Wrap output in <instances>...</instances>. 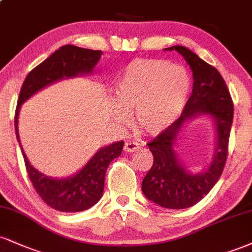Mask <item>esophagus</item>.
<instances>
[{
	"label": "esophagus",
	"instance_id": "1",
	"mask_svg": "<svg viewBox=\"0 0 252 252\" xmlns=\"http://www.w3.org/2000/svg\"><path fill=\"white\" fill-rule=\"evenodd\" d=\"M138 148H139V144L136 143V142L128 141L126 142V144H124V151H126V153H132V151L138 149Z\"/></svg>",
	"mask_w": 252,
	"mask_h": 252
}]
</instances>
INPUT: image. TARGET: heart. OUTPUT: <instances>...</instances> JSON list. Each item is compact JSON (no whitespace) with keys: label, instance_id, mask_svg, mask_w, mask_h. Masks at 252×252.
Masks as SVG:
<instances>
[{"label":"heart","instance_id":"heart-1","mask_svg":"<svg viewBox=\"0 0 252 252\" xmlns=\"http://www.w3.org/2000/svg\"><path fill=\"white\" fill-rule=\"evenodd\" d=\"M190 87L191 80L183 66L160 60H135L115 87L114 115L124 122L126 113L134 111L136 128L147 135H158L182 114Z\"/></svg>","mask_w":252,"mask_h":252}]
</instances>
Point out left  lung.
Returning a JSON list of instances; mask_svg holds the SVG:
<instances>
[{"label":"left lung","mask_w":252,"mask_h":252,"mask_svg":"<svg viewBox=\"0 0 252 252\" xmlns=\"http://www.w3.org/2000/svg\"><path fill=\"white\" fill-rule=\"evenodd\" d=\"M184 57L193 75L192 94L181 116L164 131L147 143L154 164L142 181V191L151 202L166 209H186L198 203L213 189L225 166L233 120V102L220 71L182 45L166 48ZM199 113L217 121L219 145L214 160L203 174L191 175L178 162L173 151L175 136L186 120Z\"/></svg>","instance_id":"8db88e82"}]
</instances>
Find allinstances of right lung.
Returning a JSON list of instances; mask_svg holds the SVG:
<instances>
[{"instance_id": "right-lung-1", "label": "right lung", "mask_w": 252, "mask_h": 252, "mask_svg": "<svg viewBox=\"0 0 252 252\" xmlns=\"http://www.w3.org/2000/svg\"><path fill=\"white\" fill-rule=\"evenodd\" d=\"M101 54V50L84 49L70 44L63 45L27 75L21 87L15 111V131L19 143L17 118L21 104L36 92L60 78L92 72L93 68L98 62ZM123 145L124 142L121 141L102 148L78 174L64 180H53L35 170L30 165L22 147L21 151L29 180L42 201L57 211L77 213L92 208L101 199L104 190L105 172L109 164L122 154Z\"/></svg>"}]
</instances>
